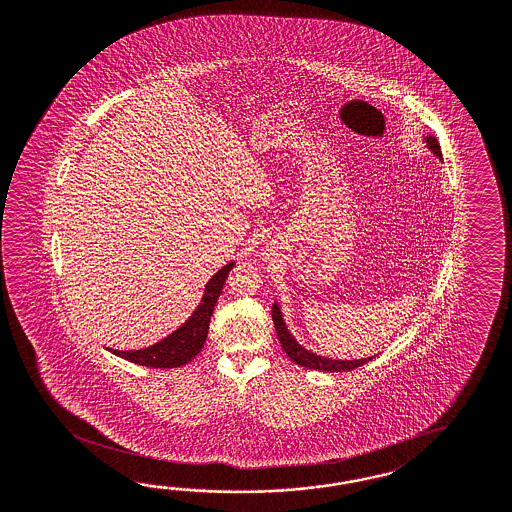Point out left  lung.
I'll list each match as a JSON object with an SVG mask.
<instances>
[{"instance_id": "obj_1", "label": "left lung", "mask_w": 512, "mask_h": 512, "mask_svg": "<svg viewBox=\"0 0 512 512\" xmlns=\"http://www.w3.org/2000/svg\"><path fill=\"white\" fill-rule=\"evenodd\" d=\"M425 145L429 147V151L436 156V158H442V149H440V143L438 139L434 138L432 134H427L425 138ZM272 320H274V326H276L277 337H279V343L283 346V350L287 352V356L291 358L296 365L300 367H307V369H317V371H326V373H345V371H352L356 367L365 365L367 361L373 360V358H361V360H332V358H326V356H320L315 354L311 350H307L305 346L300 345L294 335L289 332L287 324H285V318L281 313V307L277 302L272 305Z\"/></svg>"}]
</instances>
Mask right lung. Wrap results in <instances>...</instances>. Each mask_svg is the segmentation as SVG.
Segmentation results:
<instances>
[{
  "instance_id": "add662e5",
  "label": "right lung",
  "mask_w": 512,
  "mask_h": 512,
  "mask_svg": "<svg viewBox=\"0 0 512 512\" xmlns=\"http://www.w3.org/2000/svg\"><path fill=\"white\" fill-rule=\"evenodd\" d=\"M233 266L235 263L225 264L208 279L203 298L195 307L194 313L182 326H179L175 332L169 333L162 341L147 346V348H139V350H113V348H108V350L119 358H125L132 363L143 365V367H154V369L180 367V365H186L188 361L194 360L195 356L201 352V348L205 346L212 311L216 307V302H218L223 285H225V279L233 270Z\"/></svg>"
}]
</instances>
